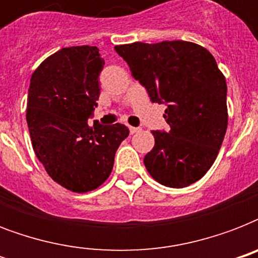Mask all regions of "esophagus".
Returning a JSON list of instances; mask_svg holds the SVG:
<instances>
[{"label": "esophagus", "instance_id": "esophagus-1", "mask_svg": "<svg viewBox=\"0 0 258 258\" xmlns=\"http://www.w3.org/2000/svg\"><path fill=\"white\" fill-rule=\"evenodd\" d=\"M128 128H130V133L131 134H137V133H141L142 131L141 127H133V125H130Z\"/></svg>", "mask_w": 258, "mask_h": 258}]
</instances>
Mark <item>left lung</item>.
<instances>
[{"instance_id":"1","label":"left lung","mask_w":258,"mask_h":258,"mask_svg":"<svg viewBox=\"0 0 258 258\" xmlns=\"http://www.w3.org/2000/svg\"><path fill=\"white\" fill-rule=\"evenodd\" d=\"M115 50L150 100L166 104L169 131H153L154 149L143 162L163 186L180 188L212 167L228 127V87L216 60L188 41L134 42Z\"/></svg>"}]
</instances>
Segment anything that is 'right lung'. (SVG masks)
<instances>
[{
  "label": "right lung",
  "instance_id": "obj_1",
  "mask_svg": "<svg viewBox=\"0 0 258 258\" xmlns=\"http://www.w3.org/2000/svg\"><path fill=\"white\" fill-rule=\"evenodd\" d=\"M104 66L96 46L62 48L34 71L26 121L36 157L54 182L75 192L99 187L109 176L124 124L93 121Z\"/></svg>",
  "mask_w": 258,
  "mask_h": 258
}]
</instances>
